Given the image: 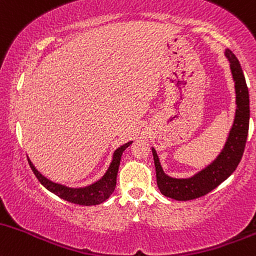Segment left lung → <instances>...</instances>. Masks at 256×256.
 <instances>
[{
	"instance_id": "left-lung-1",
	"label": "left lung",
	"mask_w": 256,
	"mask_h": 256,
	"mask_svg": "<svg viewBox=\"0 0 256 256\" xmlns=\"http://www.w3.org/2000/svg\"><path fill=\"white\" fill-rule=\"evenodd\" d=\"M225 56L228 59L230 68L234 76L237 104L236 116H234V126L230 130L228 142L212 164L188 179H175L164 174L156 150L152 148L154 166H156L157 185L166 197L176 200H190L204 196L218 188L221 182H225L236 170L237 166L242 160L246 136H248L249 116H250L249 92L243 70L236 56L230 50H225Z\"/></svg>"
}]
</instances>
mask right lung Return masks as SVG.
I'll list each match as a JSON object with an SVG mask.
<instances>
[{"label": "right lung", "instance_id": "add662e5", "mask_svg": "<svg viewBox=\"0 0 256 256\" xmlns=\"http://www.w3.org/2000/svg\"><path fill=\"white\" fill-rule=\"evenodd\" d=\"M130 144L132 142L124 144V145H122L120 148H118L116 151H114L112 162H111L108 172H106L105 175L102 178V179L98 180L96 182L92 184L90 186H87V188H66V186L60 185V184L50 182V180H48L47 178L43 176V175L37 170L35 166H34L32 163H31L30 160L28 158V164L31 166V169H32L34 174L36 175L38 182H41L47 190L53 192L54 194H56L58 197L62 198V200H68V202L74 203V204L96 206V204H100V203L105 202V200L111 196V194L114 191L120 157H122L123 151H124Z\"/></svg>", "mask_w": 256, "mask_h": 256}]
</instances>
